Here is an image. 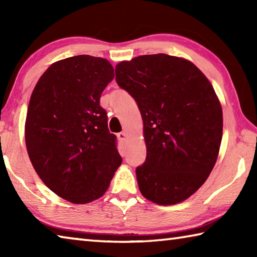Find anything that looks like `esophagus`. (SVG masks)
Here are the masks:
<instances>
[{
    "instance_id": "34e87169",
    "label": "esophagus",
    "mask_w": 257,
    "mask_h": 257,
    "mask_svg": "<svg viewBox=\"0 0 257 257\" xmlns=\"http://www.w3.org/2000/svg\"><path fill=\"white\" fill-rule=\"evenodd\" d=\"M118 138H119V141H125V138H127V134H125L124 132L119 133L118 134Z\"/></svg>"
}]
</instances>
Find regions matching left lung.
I'll return each instance as SVG.
<instances>
[{
    "label": "left lung",
    "mask_w": 257,
    "mask_h": 257,
    "mask_svg": "<svg viewBox=\"0 0 257 257\" xmlns=\"http://www.w3.org/2000/svg\"><path fill=\"white\" fill-rule=\"evenodd\" d=\"M115 80L144 121L146 160L136 168L143 196L173 205L210 176L222 139V108L211 82L185 59L142 55L115 67Z\"/></svg>",
    "instance_id": "left-lung-1"
}]
</instances>
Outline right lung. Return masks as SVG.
Here are the masks:
<instances>
[{
    "mask_svg": "<svg viewBox=\"0 0 257 257\" xmlns=\"http://www.w3.org/2000/svg\"><path fill=\"white\" fill-rule=\"evenodd\" d=\"M114 78L107 60L77 55L43 73L25 125L29 159L42 181L75 204L103 196L122 162L101 94Z\"/></svg>",
    "mask_w": 257,
    "mask_h": 257,
    "instance_id": "1",
    "label": "right lung"
}]
</instances>
